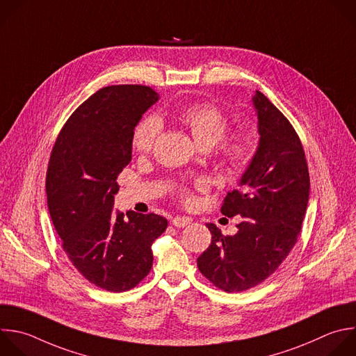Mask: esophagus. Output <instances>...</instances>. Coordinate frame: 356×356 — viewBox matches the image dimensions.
Masks as SVG:
<instances>
[{
  "label": "esophagus",
  "mask_w": 356,
  "mask_h": 356,
  "mask_svg": "<svg viewBox=\"0 0 356 356\" xmlns=\"http://www.w3.org/2000/svg\"><path fill=\"white\" fill-rule=\"evenodd\" d=\"M188 223H191V219L187 218V216H176V218L172 219V225L176 226V227H184Z\"/></svg>",
  "instance_id": "esophagus-1"
}]
</instances>
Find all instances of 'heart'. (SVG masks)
Segmentation results:
<instances>
[{
  "label": "heart",
  "instance_id": "heart-1",
  "mask_svg": "<svg viewBox=\"0 0 356 356\" xmlns=\"http://www.w3.org/2000/svg\"><path fill=\"white\" fill-rule=\"evenodd\" d=\"M176 120L191 134L198 147H216V156L230 172H242L253 161L256 143L252 133L236 130L229 134V117L211 102H194L176 113ZM162 130L159 117L147 115L137 123L131 136V147L137 154H148ZM184 204H193L188 188H180Z\"/></svg>",
  "mask_w": 356,
  "mask_h": 356
}]
</instances>
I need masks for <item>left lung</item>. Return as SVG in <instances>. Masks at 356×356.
Wrapping results in <instances>:
<instances>
[{"mask_svg": "<svg viewBox=\"0 0 356 356\" xmlns=\"http://www.w3.org/2000/svg\"><path fill=\"white\" fill-rule=\"evenodd\" d=\"M259 115V149L220 212L241 215L238 233L225 236L208 223L212 239L197 259L200 273L216 288L242 292L266 281L298 242L309 201V169L298 133L261 92L253 97Z\"/></svg>", "mask_w": 356, "mask_h": 356, "instance_id": "1", "label": "left lung"}]
</instances>
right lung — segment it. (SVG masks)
<instances>
[{
    "instance_id": "add662e5",
    "label": "right lung",
    "mask_w": 356,
    "mask_h": 356,
    "mask_svg": "<svg viewBox=\"0 0 356 356\" xmlns=\"http://www.w3.org/2000/svg\"><path fill=\"white\" fill-rule=\"evenodd\" d=\"M159 95L144 85L99 89L70 115L51 149L47 207L76 271L97 288L126 292L152 268V243L168 220L114 209L117 176L131 162V136Z\"/></svg>"
}]
</instances>
